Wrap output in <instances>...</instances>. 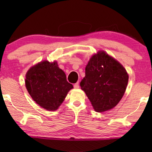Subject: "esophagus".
I'll list each match as a JSON object with an SVG mask.
<instances>
[{"label":"esophagus","instance_id":"esophagus-1","mask_svg":"<svg viewBox=\"0 0 152 152\" xmlns=\"http://www.w3.org/2000/svg\"><path fill=\"white\" fill-rule=\"evenodd\" d=\"M74 88H80V85H79V82H77L74 84Z\"/></svg>","mask_w":152,"mask_h":152}]
</instances>
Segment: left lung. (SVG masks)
I'll list each match as a JSON object with an SVG mask.
<instances>
[{
	"instance_id": "obj_1",
	"label": "left lung",
	"mask_w": 152,
	"mask_h": 152,
	"mask_svg": "<svg viewBox=\"0 0 152 152\" xmlns=\"http://www.w3.org/2000/svg\"><path fill=\"white\" fill-rule=\"evenodd\" d=\"M81 88L97 112L113 109L125 92L129 76L124 68L105 52L93 55L85 68Z\"/></svg>"
}]
</instances>
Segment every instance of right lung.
Segmentation results:
<instances>
[{"label":"right lung","mask_w":152,"mask_h":152,"mask_svg":"<svg viewBox=\"0 0 152 152\" xmlns=\"http://www.w3.org/2000/svg\"><path fill=\"white\" fill-rule=\"evenodd\" d=\"M26 86L34 101L48 111L57 109L68 91L73 88L57 62L48 61L40 62L28 70Z\"/></svg>","instance_id":"1"}]
</instances>
